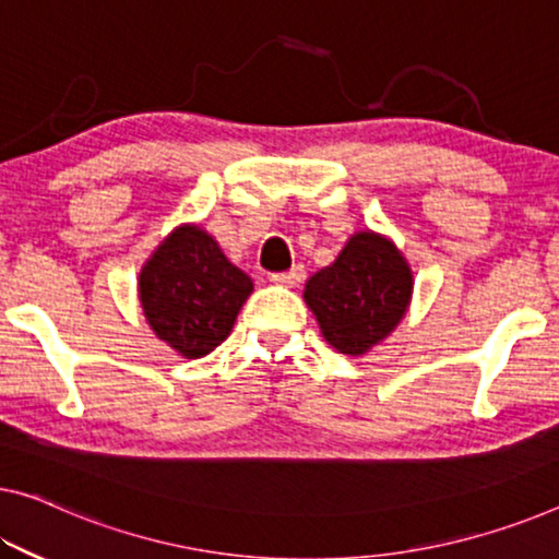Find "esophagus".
Returning <instances> with one entry per match:
<instances>
[{"label": "esophagus", "mask_w": 559, "mask_h": 559, "mask_svg": "<svg viewBox=\"0 0 559 559\" xmlns=\"http://www.w3.org/2000/svg\"><path fill=\"white\" fill-rule=\"evenodd\" d=\"M302 280H305V267H292L287 272H274L272 274L274 285H285V287H297Z\"/></svg>", "instance_id": "1"}]
</instances>
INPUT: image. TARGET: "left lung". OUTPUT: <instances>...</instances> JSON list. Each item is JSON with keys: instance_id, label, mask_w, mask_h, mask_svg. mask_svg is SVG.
Masks as SVG:
<instances>
[{"instance_id": "8db88e82", "label": "left lung", "mask_w": 559, "mask_h": 559, "mask_svg": "<svg viewBox=\"0 0 559 559\" xmlns=\"http://www.w3.org/2000/svg\"><path fill=\"white\" fill-rule=\"evenodd\" d=\"M412 274L384 237L359 231L330 267L314 272L305 299L324 340L345 355L365 352L388 337L405 317Z\"/></svg>"}]
</instances>
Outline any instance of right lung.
I'll return each instance as SVG.
<instances>
[{
	"label": "right lung",
	"instance_id": "right-lung-1",
	"mask_svg": "<svg viewBox=\"0 0 559 559\" xmlns=\"http://www.w3.org/2000/svg\"><path fill=\"white\" fill-rule=\"evenodd\" d=\"M250 292L252 280L200 227L171 231L140 274L142 309L154 334L190 359L225 342Z\"/></svg>",
	"mask_w": 559,
	"mask_h": 559
}]
</instances>
